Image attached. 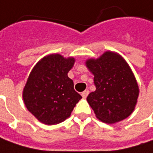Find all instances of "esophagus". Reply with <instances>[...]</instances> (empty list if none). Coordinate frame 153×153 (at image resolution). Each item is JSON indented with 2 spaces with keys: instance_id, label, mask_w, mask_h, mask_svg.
<instances>
[{
  "instance_id": "34e87169",
  "label": "esophagus",
  "mask_w": 153,
  "mask_h": 153,
  "mask_svg": "<svg viewBox=\"0 0 153 153\" xmlns=\"http://www.w3.org/2000/svg\"><path fill=\"white\" fill-rule=\"evenodd\" d=\"M88 94H89V91H88V90H85V91H83V92L81 93L82 97L85 99V98L87 97V96H88Z\"/></svg>"
}]
</instances>
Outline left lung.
<instances>
[{
	"label": "left lung",
	"mask_w": 153,
	"mask_h": 153,
	"mask_svg": "<svg viewBox=\"0 0 153 153\" xmlns=\"http://www.w3.org/2000/svg\"><path fill=\"white\" fill-rule=\"evenodd\" d=\"M85 65L94 75L96 91L86 100L96 117L109 124L128 118L137 103L139 86L124 57L108 51L98 58L87 59Z\"/></svg>",
	"instance_id": "obj_1"
}]
</instances>
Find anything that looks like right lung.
Listing matches in <instances>:
<instances>
[{"mask_svg":"<svg viewBox=\"0 0 153 153\" xmlns=\"http://www.w3.org/2000/svg\"><path fill=\"white\" fill-rule=\"evenodd\" d=\"M74 62L73 56L54 53L41 58L30 72L23 99L27 109L42 124L63 122L82 98L68 76Z\"/></svg>","mask_w":153,"mask_h":153,"instance_id":"right-lung-1","label":"right lung"}]
</instances>
